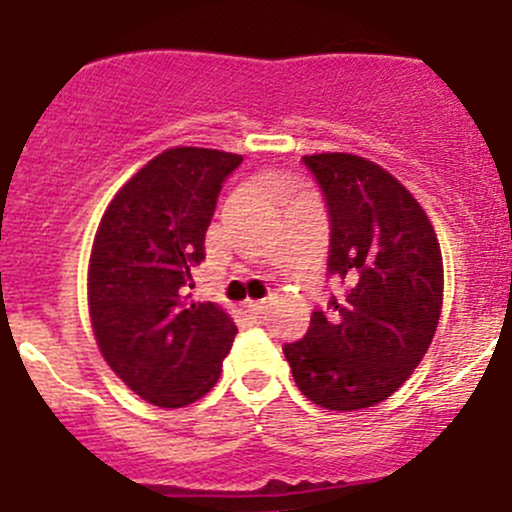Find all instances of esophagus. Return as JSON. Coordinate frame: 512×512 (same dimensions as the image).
<instances>
[{
	"label": "esophagus",
	"instance_id": "34e87169",
	"mask_svg": "<svg viewBox=\"0 0 512 512\" xmlns=\"http://www.w3.org/2000/svg\"><path fill=\"white\" fill-rule=\"evenodd\" d=\"M245 308H247V313H252V316H260V313L265 311V301H250V303H245Z\"/></svg>",
	"mask_w": 512,
	"mask_h": 512
}]
</instances>
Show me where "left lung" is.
I'll list each match as a JSON object with an SVG mask.
<instances>
[{
  "instance_id": "obj_1",
  "label": "left lung",
  "mask_w": 512,
  "mask_h": 512,
  "mask_svg": "<svg viewBox=\"0 0 512 512\" xmlns=\"http://www.w3.org/2000/svg\"><path fill=\"white\" fill-rule=\"evenodd\" d=\"M329 214L326 273L342 293L283 344L298 390L329 411L382 403L426 354L439 326L444 265L439 239L388 170L347 153L306 155Z\"/></svg>"
}]
</instances>
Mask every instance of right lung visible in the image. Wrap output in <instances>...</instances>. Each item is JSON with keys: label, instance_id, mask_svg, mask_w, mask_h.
<instances>
[{"label": "right lung", "instance_id": "right-lung-1", "mask_svg": "<svg viewBox=\"0 0 512 512\" xmlns=\"http://www.w3.org/2000/svg\"><path fill=\"white\" fill-rule=\"evenodd\" d=\"M242 155L173 147L140 168L104 211L89 260L96 344L127 388L160 408L204 398L237 334L214 303L191 301V270L222 183Z\"/></svg>", "mask_w": 512, "mask_h": 512}]
</instances>
